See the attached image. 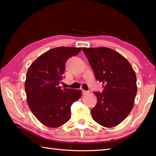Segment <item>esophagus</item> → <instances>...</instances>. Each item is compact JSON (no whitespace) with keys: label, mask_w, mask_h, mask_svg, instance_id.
Wrapping results in <instances>:
<instances>
[{"label":"esophagus","mask_w":156,"mask_h":156,"mask_svg":"<svg viewBox=\"0 0 156 156\" xmlns=\"http://www.w3.org/2000/svg\"><path fill=\"white\" fill-rule=\"evenodd\" d=\"M82 92H83V95H86V94H89V91H85V90H83V91H82Z\"/></svg>","instance_id":"1"}]
</instances>
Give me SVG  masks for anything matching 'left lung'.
<instances>
[{"label":"left lung","mask_w":156,"mask_h":156,"mask_svg":"<svg viewBox=\"0 0 156 156\" xmlns=\"http://www.w3.org/2000/svg\"><path fill=\"white\" fill-rule=\"evenodd\" d=\"M83 51L95 78L104 87L102 93L94 92L97 104L91 110L92 118L105 127L117 126L133 107L137 94L136 73L128 60L112 49L84 47Z\"/></svg>","instance_id":"8db88e82"}]
</instances>
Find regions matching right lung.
Masks as SVG:
<instances>
[{
  "label": "right lung",
  "instance_id": "obj_1",
  "mask_svg": "<svg viewBox=\"0 0 156 156\" xmlns=\"http://www.w3.org/2000/svg\"><path fill=\"white\" fill-rule=\"evenodd\" d=\"M81 48L58 47L46 51L29 67L25 89L31 112L43 125L58 127L71 117V106L82 96L81 90L61 89L67 60Z\"/></svg>",
  "mask_w": 156,
  "mask_h": 156
}]
</instances>
